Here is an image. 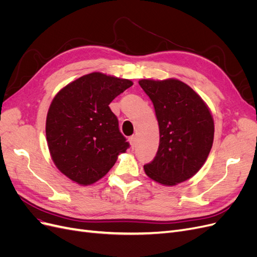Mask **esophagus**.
<instances>
[{
  "label": "esophagus",
  "instance_id": "obj_1",
  "mask_svg": "<svg viewBox=\"0 0 257 257\" xmlns=\"http://www.w3.org/2000/svg\"><path fill=\"white\" fill-rule=\"evenodd\" d=\"M128 142H130V144H131L132 149H134V147L136 146V136H131V137L128 138Z\"/></svg>",
  "mask_w": 257,
  "mask_h": 257
}]
</instances>
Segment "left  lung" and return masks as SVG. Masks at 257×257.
<instances>
[{"label":"left lung","mask_w":257,"mask_h":257,"mask_svg":"<svg viewBox=\"0 0 257 257\" xmlns=\"http://www.w3.org/2000/svg\"><path fill=\"white\" fill-rule=\"evenodd\" d=\"M159 122L160 145L146 174L164 185L188 180L204 165L211 150L213 119L196 92L177 79L139 81Z\"/></svg>","instance_id":"obj_1"}]
</instances>
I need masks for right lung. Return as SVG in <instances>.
<instances>
[{"label":"right lung","mask_w":257,"mask_h":257,"mask_svg":"<svg viewBox=\"0 0 257 257\" xmlns=\"http://www.w3.org/2000/svg\"><path fill=\"white\" fill-rule=\"evenodd\" d=\"M132 85L127 79L91 73L53 98L46 120L48 148L54 164L73 181L96 182L130 148L109 104Z\"/></svg>","instance_id":"right-lung-1"}]
</instances>
